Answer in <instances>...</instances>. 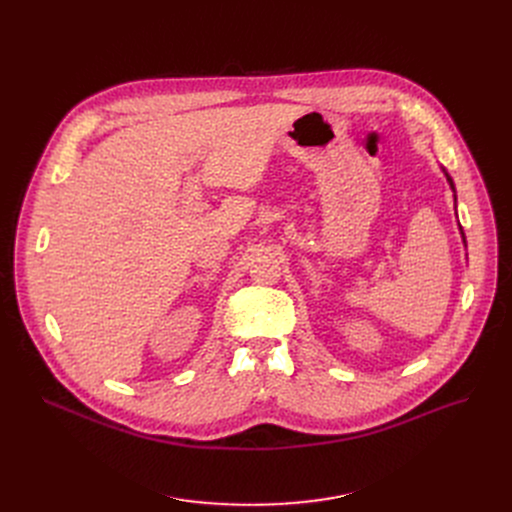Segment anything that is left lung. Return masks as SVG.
Here are the masks:
<instances>
[{
    "mask_svg": "<svg viewBox=\"0 0 512 512\" xmlns=\"http://www.w3.org/2000/svg\"><path fill=\"white\" fill-rule=\"evenodd\" d=\"M446 178H448V182H450V186H452V191H454V184H452V178L446 174ZM463 238H465V234H463Z\"/></svg>",
    "mask_w": 512,
    "mask_h": 512,
    "instance_id": "8db88e82",
    "label": "left lung"
}]
</instances>
